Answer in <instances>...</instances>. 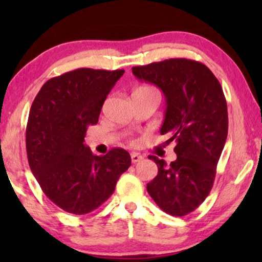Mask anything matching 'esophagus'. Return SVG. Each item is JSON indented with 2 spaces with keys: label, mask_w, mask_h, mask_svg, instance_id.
Returning <instances> with one entry per match:
<instances>
[{
  "label": "esophagus",
  "mask_w": 262,
  "mask_h": 262,
  "mask_svg": "<svg viewBox=\"0 0 262 262\" xmlns=\"http://www.w3.org/2000/svg\"><path fill=\"white\" fill-rule=\"evenodd\" d=\"M142 160H143V156L139 155V154H137V152H132L131 154L132 163H137V162H139V161H142Z\"/></svg>",
  "instance_id": "34e87169"
}]
</instances>
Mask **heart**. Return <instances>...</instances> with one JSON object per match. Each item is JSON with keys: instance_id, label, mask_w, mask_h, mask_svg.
Segmentation results:
<instances>
[{"instance_id": "obj_1", "label": "heart", "mask_w": 262, "mask_h": 262, "mask_svg": "<svg viewBox=\"0 0 262 262\" xmlns=\"http://www.w3.org/2000/svg\"><path fill=\"white\" fill-rule=\"evenodd\" d=\"M138 89H142V91H151L150 88H146V87H143V88H138Z\"/></svg>"}]
</instances>
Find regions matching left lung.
<instances>
[{
  "instance_id": "8db88e82",
  "label": "left lung",
  "mask_w": 262,
  "mask_h": 262,
  "mask_svg": "<svg viewBox=\"0 0 262 262\" xmlns=\"http://www.w3.org/2000/svg\"><path fill=\"white\" fill-rule=\"evenodd\" d=\"M137 78L157 85L167 110L161 135L174 142L178 159L170 164L150 155L156 178L146 185L164 212L182 217L209 195L228 136V108L220 81L205 64L170 58L132 68Z\"/></svg>"
}]
</instances>
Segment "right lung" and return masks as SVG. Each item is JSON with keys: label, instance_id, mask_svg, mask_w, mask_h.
Here are the masks:
<instances>
[{"label": "right lung", "instance_id": "1", "mask_svg": "<svg viewBox=\"0 0 262 262\" xmlns=\"http://www.w3.org/2000/svg\"><path fill=\"white\" fill-rule=\"evenodd\" d=\"M124 70L81 68L46 81L35 96L26 127L27 159L45 195L74 214L92 212L113 194L131 166L121 148L96 156L83 144L111 89Z\"/></svg>", "mask_w": 262, "mask_h": 262}]
</instances>
